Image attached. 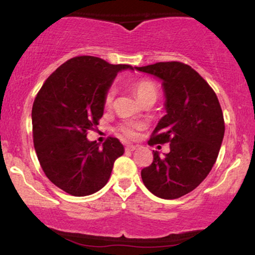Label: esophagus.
Here are the masks:
<instances>
[{"instance_id":"1","label":"esophagus","mask_w":255,"mask_h":255,"mask_svg":"<svg viewBox=\"0 0 255 255\" xmlns=\"http://www.w3.org/2000/svg\"><path fill=\"white\" fill-rule=\"evenodd\" d=\"M134 150H136L135 145H127V146H126V151H134Z\"/></svg>"}]
</instances>
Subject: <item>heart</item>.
<instances>
[{
    "label": "heart",
    "mask_w": 255,
    "mask_h": 255,
    "mask_svg": "<svg viewBox=\"0 0 255 255\" xmlns=\"http://www.w3.org/2000/svg\"><path fill=\"white\" fill-rule=\"evenodd\" d=\"M131 89H133L134 93L136 97L140 99L141 103H144L147 99H154L156 101L158 97V87L156 83L150 80V79H137V80L131 83ZM115 89L110 87L105 92L103 103L107 109H110L114 104V99H115ZM145 127L144 122L140 121H125L119 125L118 129L119 133L122 136L127 137V139H136L139 136V131Z\"/></svg>",
    "instance_id": "b5f03b06"
}]
</instances>
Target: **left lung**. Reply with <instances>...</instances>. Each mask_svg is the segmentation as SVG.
Here are the masks:
<instances>
[{
    "instance_id": "1",
    "label": "left lung",
    "mask_w": 255,
    "mask_h": 255,
    "mask_svg": "<svg viewBox=\"0 0 255 255\" xmlns=\"http://www.w3.org/2000/svg\"><path fill=\"white\" fill-rule=\"evenodd\" d=\"M137 71L162 79L166 115L148 140L150 145L170 142V152L141 170L146 188L158 198L177 199L192 192L211 171L224 136V118L217 96L188 64L158 62Z\"/></svg>"
}]
</instances>
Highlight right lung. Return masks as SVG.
I'll use <instances>...</instances> for the list:
<instances>
[{
    "label": "right lung",
    "instance_id": "right-lung-1",
    "mask_svg": "<svg viewBox=\"0 0 255 255\" xmlns=\"http://www.w3.org/2000/svg\"><path fill=\"white\" fill-rule=\"evenodd\" d=\"M129 64H110L95 56H77L52 72L32 107V133L44 174L74 197L107 184L115 160L125 152L118 137L103 146L87 140L103 116V98L118 72Z\"/></svg>",
    "mask_w": 255,
    "mask_h": 255
}]
</instances>
